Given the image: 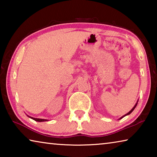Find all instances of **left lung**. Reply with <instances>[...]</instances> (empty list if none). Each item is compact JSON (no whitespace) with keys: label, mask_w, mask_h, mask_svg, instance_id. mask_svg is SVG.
<instances>
[{"label":"left lung","mask_w":157,"mask_h":157,"mask_svg":"<svg viewBox=\"0 0 157 157\" xmlns=\"http://www.w3.org/2000/svg\"><path fill=\"white\" fill-rule=\"evenodd\" d=\"M137 104H138V102H136V104L134 105V107H133V108L132 109H131V111H129L128 113H126V114H125V115H124L123 116H122V117H121V118L120 119H121V118H123V117H124V116H127V115H129V114H130V113H131L132 112V111H134V109H135V108H136V105H137Z\"/></svg>","instance_id":"8db88e82"}]
</instances>
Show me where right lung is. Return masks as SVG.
Segmentation results:
<instances>
[{"instance_id":"obj_1","label":"right lung","mask_w":157,"mask_h":157,"mask_svg":"<svg viewBox=\"0 0 157 157\" xmlns=\"http://www.w3.org/2000/svg\"><path fill=\"white\" fill-rule=\"evenodd\" d=\"M29 118H30L32 119H33V120H34L35 121H37V122H44V121H48V120H46V119H41V118H33V117H30L28 116Z\"/></svg>"}]
</instances>
